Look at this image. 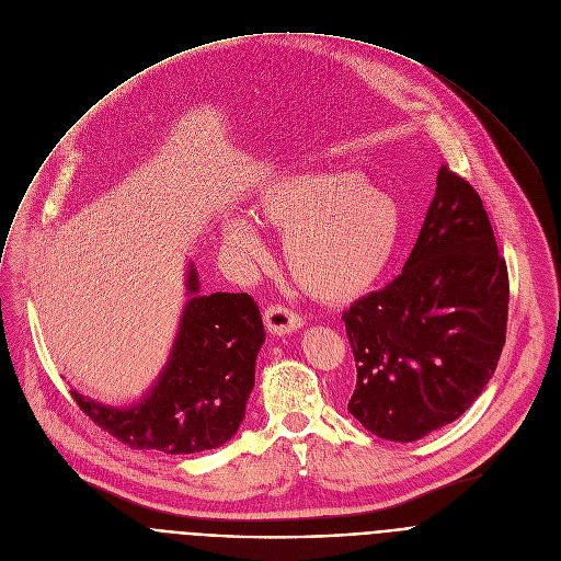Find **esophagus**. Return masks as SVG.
Returning <instances> with one entry per match:
<instances>
[{"label":"esophagus","mask_w":561,"mask_h":561,"mask_svg":"<svg viewBox=\"0 0 561 561\" xmlns=\"http://www.w3.org/2000/svg\"><path fill=\"white\" fill-rule=\"evenodd\" d=\"M264 324H266L271 335L282 337V335L299 331L304 327V319L297 312L288 310L286 306H271L264 312Z\"/></svg>","instance_id":"obj_1"}]
</instances>
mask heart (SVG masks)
Instances as JSON below:
<instances>
[{
    "label": "heart",
    "instance_id": "b5f03b06",
    "mask_svg": "<svg viewBox=\"0 0 561 561\" xmlns=\"http://www.w3.org/2000/svg\"><path fill=\"white\" fill-rule=\"evenodd\" d=\"M257 224L282 232L286 268L299 288L324 304L368 295L388 271L404 217L399 204L357 171H308L273 182L255 202ZM224 247L242 262L266 255L244 215L221 224Z\"/></svg>",
    "mask_w": 561,
    "mask_h": 561
}]
</instances>
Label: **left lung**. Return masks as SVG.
Listing matches in <instances>:
<instances>
[{
	"mask_svg": "<svg viewBox=\"0 0 561 561\" xmlns=\"http://www.w3.org/2000/svg\"><path fill=\"white\" fill-rule=\"evenodd\" d=\"M506 319L508 273L484 204L442 164L402 275L344 312L357 362L348 413L390 442L455 422L491 381Z\"/></svg>",
	"mask_w": 561,
	"mask_h": 561,
	"instance_id": "8db88e82",
	"label": "left lung"
}]
</instances>
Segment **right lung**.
Segmentation results:
<instances>
[{
	"label": "right lung",
	"instance_id": "obj_1",
	"mask_svg": "<svg viewBox=\"0 0 561 561\" xmlns=\"http://www.w3.org/2000/svg\"><path fill=\"white\" fill-rule=\"evenodd\" d=\"M266 333L247 293H199L186 266V304L154 381L130 404H106L77 388L70 394L98 426L137 450L193 455L224 446L244 422L255 362Z\"/></svg>",
	"mask_w": 561,
	"mask_h": 561
}]
</instances>
